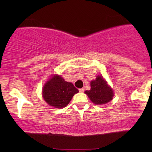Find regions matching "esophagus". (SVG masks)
<instances>
[{"mask_svg":"<svg viewBox=\"0 0 152 152\" xmlns=\"http://www.w3.org/2000/svg\"><path fill=\"white\" fill-rule=\"evenodd\" d=\"M79 91L80 92H83V91H84V88H79Z\"/></svg>","mask_w":152,"mask_h":152,"instance_id":"1","label":"esophagus"}]
</instances>
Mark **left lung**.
Wrapping results in <instances>:
<instances>
[{"label":"left lung","instance_id":"left-lung-1","mask_svg":"<svg viewBox=\"0 0 152 152\" xmlns=\"http://www.w3.org/2000/svg\"><path fill=\"white\" fill-rule=\"evenodd\" d=\"M85 94L96 105H103L111 102L114 96V91L102 76H96L95 80L91 81V89L86 91Z\"/></svg>","mask_w":152,"mask_h":152}]
</instances>
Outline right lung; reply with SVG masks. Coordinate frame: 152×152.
<instances>
[{
	"label": "right lung",
	"mask_w": 152,
	"mask_h": 152,
	"mask_svg": "<svg viewBox=\"0 0 152 152\" xmlns=\"http://www.w3.org/2000/svg\"><path fill=\"white\" fill-rule=\"evenodd\" d=\"M78 90L72 83L66 81L59 75H53L44 84L42 91L43 99L47 104L57 109H62L69 104Z\"/></svg>",
	"instance_id": "obj_1"
}]
</instances>
